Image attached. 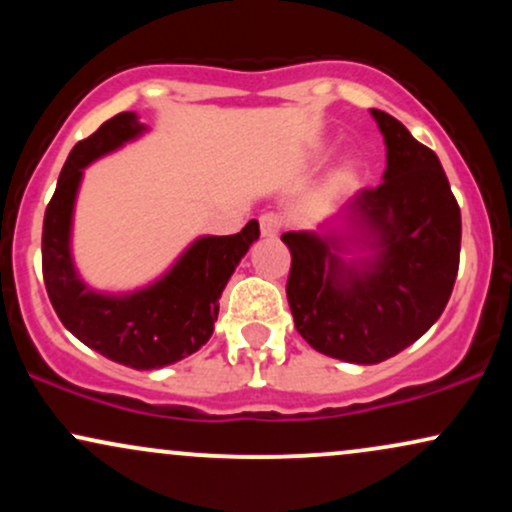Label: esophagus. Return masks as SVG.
I'll return each instance as SVG.
<instances>
[{
  "mask_svg": "<svg viewBox=\"0 0 512 512\" xmlns=\"http://www.w3.org/2000/svg\"><path fill=\"white\" fill-rule=\"evenodd\" d=\"M281 231V216L279 214H262L260 216V233L262 238H276Z\"/></svg>",
  "mask_w": 512,
  "mask_h": 512,
  "instance_id": "obj_1",
  "label": "esophagus"
}]
</instances>
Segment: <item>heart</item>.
<instances>
[{"mask_svg": "<svg viewBox=\"0 0 512 512\" xmlns=\"http://www.w3.org/2000/svg\"><path fill=\"white\" fill-rule=\"evenodd\" d=\"M354 168H356V163H354V161H349V163H346V168H344V170H346V173H351V170H354Z\"/></svg>", "mask_w": 512, "mask_h": 512, "instance_id": "obj_1", "label": "heart"}]
</instances>
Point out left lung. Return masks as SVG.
Wrapping results in <instances>:
<instances>
[{"mask_svg":"<svg viewBox=\"0 0 512 512\" xmlns=\"http://www.w3.org/2000/svg\"><path fill=\"white\" fill-rule=\"evenodd\" d=\"M383 132V182L315 231L281 236L293 322L320 354L358 366L387 361L431 330L455 286L462 219L438 156L402 122L370 110Z\"/></svg>","mask_w":512,"mask_h":512,"instance_id":"obj_1","label":"left lung"}]
</instances>
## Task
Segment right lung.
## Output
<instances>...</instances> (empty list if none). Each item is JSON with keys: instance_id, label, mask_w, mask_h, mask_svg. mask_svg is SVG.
<instances>
[{"instance_id": "1", "label": "right lung", "mask_w": 512, "mask_h": 512, "mask_svg": "<svg viewBox=\"0 0 512 512\" xmlns=\"http://www.w3.org/2000/svg\"><path fill=\"white\" fill-rule=\"evenodd\" d=\"M137 113H120L79 142L64 163L43 221V279L62 325L88 349L137 370L170 366L209 342L219 298L250 245L255 219L236 236H199L166 274L142 289L96 291L72 257V221L84 168L146 132Z\"/></svg>"}]
</instances>
